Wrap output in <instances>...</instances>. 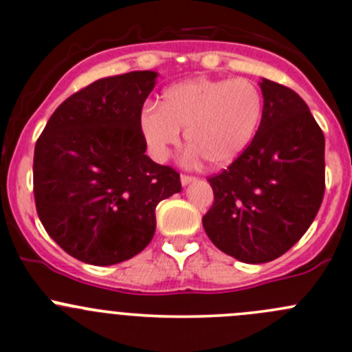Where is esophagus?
<instances>
[{"mask_svg":"<svg viewBox=\"0 0 352 352\" xmlns=\"http://www.w3.org/2000/svg\"><path fill=\"white\" fill-rule=\"evenodd\" d=\"M195 179L196 177L191 175H181V184H183V186H186V184H190L191 181H195Z\"/></svg>","mask_w":352,"mask_h":352,"instance_id":"1","label":"esophagus"}]
</instances>
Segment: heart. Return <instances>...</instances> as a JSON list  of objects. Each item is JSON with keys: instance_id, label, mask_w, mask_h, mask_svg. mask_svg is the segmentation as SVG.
<instances>
[{"instance_id": "obj_1", "label": "heart", "mask_w": 352, "mask_h": 352, "mask_svg": "<svg viewBox=\"0 0 352 352\" xmlns=\"http://www.w3.org/2000/svg\"><path fill=\"white\" fill-rule=\"evenodd\" d=\"M262 114V92L248 78L198 77L168 87L160 107L146 105L139 127L156 160L169 156L184 131L191 157L226 166L250 146Z\"/></svg>"}]
</instances>
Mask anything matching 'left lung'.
Returning a JSON list of instances; mask_svg holds the SVG:
<instances>
[{
  "instance_id": "obj_1",
  "label": "left lung",
  "mask_w": 352,
  "mask_h": 352,
  "mask_svg": "<svg viewBox=\"0 0 352 352\" xmlns=\"http://www.w3.org/2000/svg\"><path fill=\"white\" fill-rule=\"evenodd\" d=\"M258 131L226 169L208 177V238L245 263L278 258L307 232L326 190L324 134L289 87L263 78Z\"/></svg>"
}]
</instances>
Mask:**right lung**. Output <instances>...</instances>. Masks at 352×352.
Masks as SVG:
<instances>
[{
    "instance_id": "1",
    "label": "right lung",
    "mask_w": 352,
    "mask_h": 352,
    "mask_svg": "<svg viewBox=\"0 0 352 352\" xmlns=\"http://www.w3.org/2000/svg\"><path fill=\"white\" fill-rule=\"evenodd\" d=\"M156 72L100 78L56 107L35 146L36 213L60 247L90 265L141 253L156 206L181 191L179 173L146 156L139 127Z\"/></svg>"
}]
</instances>
